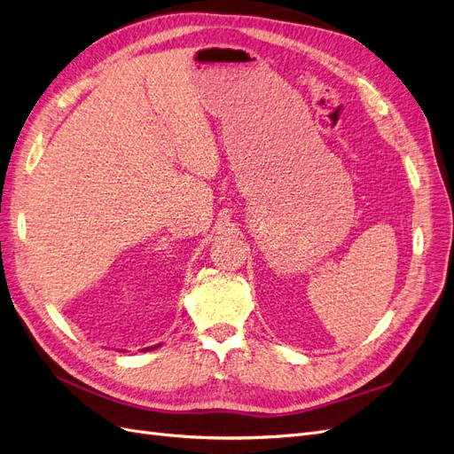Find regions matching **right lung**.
Here are the masks:
<instances>
[{"mask_svg": "<svg viewBox=\"0 0 454 454\" xmlns=\"http://www.w3.org/2000/svg\"><path fill=\"white\" fill-rule=\"evenodd\" d=\"M160 345H155V347H149V348H145V350H153V348H159Z\"/></svg>", "mask_w": 454, "mask_h": 454, "instance_id": "add662e5", "label": "right lung"}]
</instances>
